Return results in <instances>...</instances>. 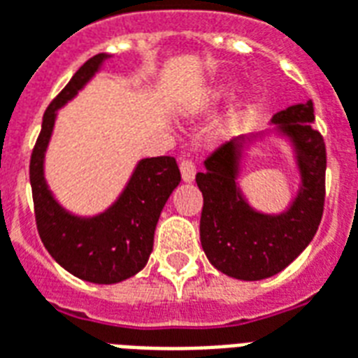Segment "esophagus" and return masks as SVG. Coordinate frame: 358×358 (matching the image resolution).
<instances>
[{
  "mask_svg": "<svg viewBox=\"0 0 358 358\" xmlns=\"http://www.w3.org/2000/svg\"><path fill=\"white\" fill-rule=\"evenodd\" d=\"M179 168H181L182 181L190 182L194 177H196V164H194L192 160H182L181 164H179Z\"/></svg>",
  "mask_w": 358,
  "mask_h": 358,
  "instance_id": "esophagus-1",
  "label": "esophagus"
}]
</instances>
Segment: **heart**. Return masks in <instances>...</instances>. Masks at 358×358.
I'll list each match as a JSON object with an SVG mask.
<instances>
[{"label": "heart", "mask_w": 358, "mask_h": 358, "mask_svg": "<svg viewBox=\"0 0 358 358\" xmlns=\"http://www.w3.org/2000/svg\"><path fill=\"white\" fill-rule=\"evenodd\" d=\"M228 93H229L228 87H218V90H215L209 95V102H220L224 96L228 95Z\"/></svg>", "instance_id": "heart-1"}]
</instances>
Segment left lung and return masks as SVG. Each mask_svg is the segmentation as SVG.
I'll list each match as a JSON object with an SVG mask.
<instances>
[{
	"mask_svg": "<svg viewBox=\"0 0 358 358\" xmlns=\"http://www.w3.org/2000/svg\"><path fill=\"white\" fill-rule=\"evenodd\" d=\"M312 101L273 117L297 151L303 187L282 215H263L246 203L237 188L245 138L224 143L196 176L203 194L199 239L207 259L220 273L239 280H263L284 271L314 239L325 205V140L314 123Z\"/></svg>",
	"mask_w": 358,
	"mask_h": 358,
	"instance_id": "1",
	"label": "left lung"
}]
</instances>
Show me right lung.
<instances>
[{
    "instance_id": "add662e5",
    "label": "right lung",
    "mask_w": 358,
    "mask_h": 358,
    "mask_svg": "<svg viewBox=\"0 0 358 358\" xmlns=\"http://www.w3.org/2000/svg\"><path fill=\"white\" fill-rule=\"evenodd\" d=\"M106 57L99 54L85 61L50 102L29 162L35 222L44 248L65 271L93 284H117L145 267L160 210L181 181L173 157L143 159L117 201L93 218L69 215L48 190L44 151L54 129L55 112L90 82Z\"/></svg>"
}]
</instances>
